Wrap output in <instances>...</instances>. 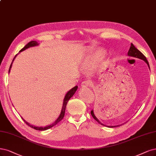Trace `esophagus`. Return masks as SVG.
<instances>
[{"label":"esophagus","mask_w":156,"mask_h":156,"mask_svg":"<svg viewBox=\"0 0 156 156\" xmlns=\"http://www.w3.org/2000/svg\"><path fill=\"white\" fill-rule=\"evenodd\" d=\"M80 85H81L82 87L85 88L88 87H92L93 83L92 81H90V80H87V81H83Z\"/></svg>","instance_id":"34e87169"}]
</instances>
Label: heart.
<instances>
[{
  "label": "heart",
  "instance_id": "obj_1",
  "mask_svg": "<svg viewBox=\"0 0 156 156\" xmlns=\"http://www.w3.org/2000/svg\"><path fill=\"white\" fill-rule=\"evenodd\" d=\"M103 52L102 51H98L94 53L92 55L89 57L87 61V63H86V66H87V68H89L92 67L94 65V62L99 59V58L103 55Z\"/></svg>",
  "mask_w": 156,
  "mask_h": 156
}]
</instances>
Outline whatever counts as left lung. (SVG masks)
<instances>
[{
	"label": "left lung",
	"instance_id": "1",
	"mask_svg": "<svg viewBox=\"0 0 156 156\" xmlns=\"http://www.w3.org/2000/svg\"><path fill=\"white\" fill-rule=\"evenodd\" d=\"M128 56H130V57H136V58H140V59L143 60L144 61H145V62L148 64V67H149V64H148V61H147V59L146 57L144 56L140 51H139V50H137V48L133 46V44L132 43H131V46H130V50H129V51H128ZM149 68H150V67H149ZM91 115H92V117H94V119H95V121H97L99 123H100L101 125H104L103 124H102V123L98 119V118H97V117L95 116V115H94V114L93 110H92V111H91ZM104 126H105V125H104ZM120 126V125L114 126H108V127H112V128H113V127H117V126Z\"/></svg>",
	"mask_w": 156,
	"mask_h": 156
}]
</instances>
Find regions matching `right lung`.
<instances>
[{
	"label": "right lung",
	"mask_w": 156,
	"mask_h": 156,
	"mask_svg": "<svg viewBox=\"0 0 156 156\" xmlns=\"http://www.w3.org/2000/svg\"><path fill=\"white\" fill-rule=\"evenodd\" d=\"M37 45H38V43H37V42L36 41H32L28 42V43L23 48V49H21V50L19 51V52L23 51L25 50L26 49H27V48H30V47L35 46H37ZM16 56H17V55H16L15 56V57L13 58V61H14V59H15V58ZM12 64H11V65H10V67H9V71H10V68H12ZM77 88H78L77 86H76V87H73V88H72L69 91V92H67V94H66V95H65V98H64V99L63 105H62V110H61V114H60L59 117H58V119H57L54 122H53V124H51V125H49V126H46V127H37V126H33V125H30L28 122H26L25 120H24V119H23V121L25 122V123H26L27 125H28V126H30L31 128H34V129L37 130H48V129H49V128L53 127V126L56 125L58 122H59L63 119V117H64V114H65L66 107L68 102L69 99H70V98H72V97L73 95V94H74L75 93H76Z\"/></svg>",
	"instance_id": "right-lung-1"
}]
</instances>
